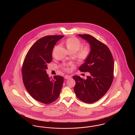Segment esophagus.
I'll use <instances>...</instances> for the list:
<instances>
[{"instance_id": "1", "label": "esophagus", "mask_w": 135, "mask_h": 135, "mask_svg": "<svg viewBox=\"0 0 135 135\" xmlns=\"http://www.w3.org/2000/svg\"><path fill=\"white\" fill-rule=\"evenodd\" d=\"M71 77V76H70V75H66L64 76L65 79H68L70 78Z\"/></svg>"}]
</instances>
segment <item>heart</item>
I'll use <instances>...</instances> for the list:
<instances>
[{"instance_id":"1","label":"heart","mask_w":135,"mask_h":135,"mask_svg":"<svg viewBox=\"0 0 135 135\" xmlns=\"http://www.w3.org/2000/svg\"><path fill=\"white\" fill-rule=\"evenodd\" d=\"M65 45L69 52L73 51L75 52L78 51L76 57L80 61H84L86 60L90 55V46L86 45L82 47L80 49V48L82 45L81 42L76 37H70L67 39L65 42ZM64 69L67 71L69 70L68 65H64Z\"/></svg>"}]
</instances>
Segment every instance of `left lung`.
I'll return each instance as SVG.
<instances>
[{
	"instance_id": "1",
	"label": "left lung",
	"mask_w": 135,
	"mask_h": 135,
	"mask_svg": "<svg viewBox=\"0 0 135 135\" xmlns=\"http://www.w3.org/2000/svg\"><path fill=\"white\" fill-rule=\"evenodd\" d=\"M90 44V55L79 70L89 72L90 76L84 79L74 75V88L77 98L86 103H93L100 100L110 88L113 79L114 61L109 48L89 34H78Z\"/></svg>"
}]
</instances>
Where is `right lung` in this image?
<instances>
[{
	"mask_svg": "<svg viewBox=\"0 0 135 135\" xmlns=\"http://www.w3.org/2000/svg\"><path fill=\"white\" fill-rule=\"evenodd\" d=\"M63 35H49L38 40L30 49L24 59L22 73L26 90L35 100L50 104L59 97L63 77H49L46 69L52 60V52L56 42Z\"/></svg>",
	"mask_w": 135,
	"mask_h": 135,
	"instance_id": "add662e5",
	"label": "right lung"
}]
</instances>
